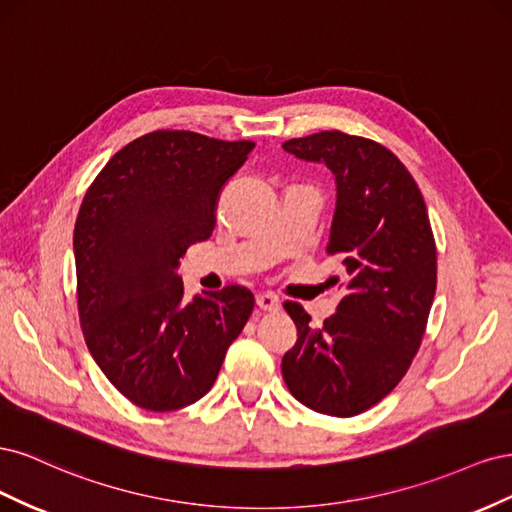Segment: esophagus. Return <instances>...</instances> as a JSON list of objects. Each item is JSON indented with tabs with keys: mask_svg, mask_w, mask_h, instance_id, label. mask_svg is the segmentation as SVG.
<instances>
[{
	"mask_svg": "<svg viewBox=\"0 0 512 512\" xmlns=\"http://www.w3.org/2000/svg\"><path fill=\"white\" fill-rule=\"evenodd\" d=\"M256 305L260 309H265V312H277V309H280V299H277V294L273 292H260L256 294Z\"/></svg>",
	"mask_w": 512,
	"mask_h": 512,
	"instance_id": "esophagus-1",
	"label": "esophagus"
}]
</instances>
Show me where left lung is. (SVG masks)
Returning <instances> with one entry per match:
<instances>
[{"mask_svg": "<svg viewBox=\"0 0 512 512\" xmlns=\"http://www.w3.org/2000/svg\"><path fill=\"white\" fill-rule=\"evenodd\" d=\"M284 149L331 168L337 203L327 254L344 262L337 312L309 324L286 301L297 342L282 376L294 399L329 416H356L389 395L421 348L436 294V241L421 190L393 151L339 130L290 138Z\"/></svg>", "mask_w": 512, "mask_h": 512, "instance_id": "obj_1", "label": "left lung"}]
</instances>
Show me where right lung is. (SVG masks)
Returning a JSON list of instances; mask_svg holds the SVG:
<instances>
[{
	"mask_svg": "<svg viewBox=\"0 0 512 512\" xmlns=\"http://www.w3.org/2000/svg\"><path fill=\"white\" fill-rule=\"evenodd\" d=\"M254 149L188 130H156L119 149L74 226L76 303L85 344L134 406L170 412L213 386L254 309L243 286L183 297L175 273L207 241L224 183Z\"/></svg>",
	"mask_w": 512,
	"mask_h": 512,
	"instance_id": "1",
	"label": "right lung"
}]
</instances>
